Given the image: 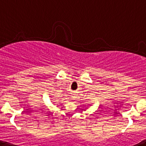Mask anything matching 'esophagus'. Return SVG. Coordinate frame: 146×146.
I'll return each instance as SVG.
<instances>
[{"label":"esophagus","instance_id":"obj_1","mask_svg":"<svg viewBox=\"0 0 146 146\" xmlns=\"http://www.w3.org/2000/svg\"><path fill=\"white\" fill-rule=\"evenodd\" d=\"M72 97H73V100H75V98H76V96H72Z\"/></svg>","mask_w":146,"mask_h":146}]
</instances>
